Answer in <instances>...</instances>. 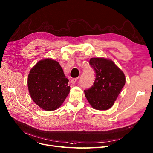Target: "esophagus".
<instances>
[{
  "instance_id": "obj_1",
  "label": "esophagus",
  "mask_w": 153,
  "mask_h": 153,
  "mask_svg": "<svg viewBox=\"0 0 153 153\" xmlns=\"http://www.w3.org/2000/svg\"><path fill=\"white\" fill-rule=\"evenodd\" d=\"M77 80V78H73V79H71V84H74L76 82Z\"/></svg>"
}]
</instances>
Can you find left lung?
I'll use <instances>...</instances> for the list:
<instances>
[{
  "label": "left lung",
  "mask_w": 153,
  "mask_h": 153,
  "mask_svg": "<svg viewBox=\"0 0 153 153\" xmlns=\"http://www.w3.org/2000/svg\"><path fill=\"white\" fill-rule=\"evenodd\" d=\"M95 72L92 86L84 91L85 96L90 105L96 110L110 108L125 84L123 72L110 59L92 58L89 61Z\"/></svg>",
  "instance_id": "1"
}]
</instances>
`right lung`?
Returning <instances> with one entry per match:
<instances>
[{"label": "right lung", "mask_w": 153, "mask_h": 153, "mask_svg": "<svg viewBox=\"0 0 153 153\" xmlns=\"http://www.w3.org/2000/svg\"><path fill=\"white\" fill-rule=\"evenodd\" d=\"M69 80L58 62L46 58L31 68L28 77V88L34 102L46 111L58 108L70 91Z\"/></svg>", "instance_id": "1"}]
</instances>
